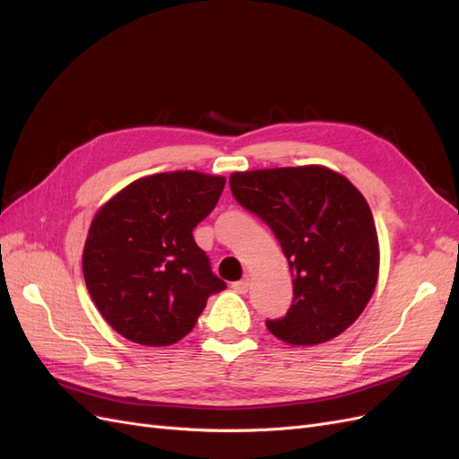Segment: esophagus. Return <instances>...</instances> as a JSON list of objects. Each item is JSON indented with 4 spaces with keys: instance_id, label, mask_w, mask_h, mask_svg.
Returning a JSON list of instances; mask_svg holds the SVG:
<instances>
[{
    "instance_id": "34e87169",
    "label": "esophagus",
    "mask_w": 459,
    "mask_h": 459,
    "mask_svg": "<svg viewBox=\"0 0 459 459\" xmlns=\"http://www.w3.org/2000/svg\"><path fill=\"white\" fill-rule=\"evenodd\" d=\"M232 289L238 292V295H246V292L250 290V279H242V281H237V283H232Z\"/></svg>"
}]
</instances>
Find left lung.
Instances as JSON below:
<instances>
[{"label": "left lung", "mask_w": 459, "mask_h": 459, "mask_svg": "<svg viewBox=\"0 0 459 459\" xmlns=\"http://www.w3.org/2000/svg\"><path fill=\"white\" fill-rule=\"evenodd\" d=\"M229 182L237 202L272 227L292 275L290 308L267 330L289 345L342 335L378 283L380 244L367 199L322 164L232 172Z\"/></svg>", "instance_id": "8db88e82"}]
</instances>
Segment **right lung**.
<instances>
[{
    "mask_svg": "<svg viewBox=\"0 0 459 459\" xmlns=\"http://www.w3.org/2000/svg\"><path fill=\"white\" fill-rule=\"evenodd\" d=\"M227 178L195 170L143 176L91 221L83 277L97 310L129 342L167 347L194 330L209 295L227 287L194 240Z\"/></svg>",
    "mask_w": 459,
    "mask_h": 459,
    "instance_id": "right-lung-1",
    "label": "right lung"
}]
</instances>
